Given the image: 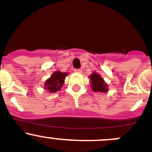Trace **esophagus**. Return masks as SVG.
I'll return each mask as SVG.
<instances>
[{"instance_id":"34e87169","label":"esophagus","mask_w":152,"mask_h":152,"mask_svg":"<svg viewBox=\"0 0 152 152\" xmlns=\"http://www.w3.org/2000/svg\"><path fill=\"white\" fill-rule=\"evenodd\" d=\"M75 72L77 73H81L82 72V70L80 69H75Z\"/></svg>"}]
</instances>
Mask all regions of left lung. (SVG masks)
<instances>
[{"label":"left lung","mask_w":152,"mask_h":152,"mask_svg":"<svg viewBox=\"0 0 152 152\" xmlns=\"http://www.w3.org/2000/svg\"><path fill=\"white\" fill-rule=\"evenodd\" d=\"M89 77L91 78V88L95 92H102L105 93L108 91L107 85L104 80L99 75L94 72L91 74Z\"/></svg>","instance_id":"8db88e82"}]
</instances>
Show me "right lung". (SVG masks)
<instances>
[{"mask_svg":"<svg viewBox=\"0 0 152 152\" xmlns=\"http://www.w3.org/2000/svg\"><path fill=\"white\" fill-rule=\"evenodd\" d=\"M68 72H55L50 78H48L45 83V89L48 90L50 93L57 92L61 90V87L64 83L66 76Z\"/></svg>","mask_w":152,"mask_h":152,"instance_id":"obj_1","label":"right lung"}]
</instances>
